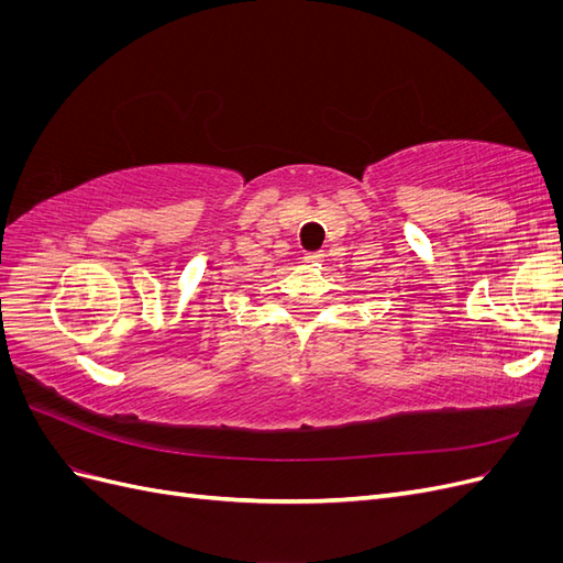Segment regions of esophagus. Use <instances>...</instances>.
Instances as JSON below:
<instances>
[{"label": "esophagus", "instance_id": "obj_1", "mask_svg": "<svg viewBox=\"0 0 563 563\" xmlns=\"http://www.w3.org/2000/svg\"><path fill=\"white\" fill-rule=\"evenodd\" d=\"M305 263H310V265H319V263H323V253H321V251H317V253H308V255H305Z\"/></svg>", "mask_w": 563, "mask_h": 563}]
</instances>
